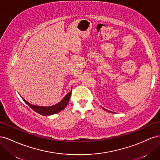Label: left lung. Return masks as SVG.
Returning <instances> with one entry per match:
<instances>
[{"mask_svg": "<svg viewBox=\"0 0 160 160\" xmlns=\"http://www.w3.org/2000/svg\"><path fill=\"white\" fill-rule=\"evenodd\" d=\"M104 110H106V109H104ZM106 111H107V110H106Z\"/></svg>", "mask_w": 160, "mask_h": 160, "instance_id": "obj_1", "label": "left lung"}]
</instances>
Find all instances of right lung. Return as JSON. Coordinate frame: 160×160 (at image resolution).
<instances>
[{"mask_svg": "<svg viewBox=\"0 0 160 160\" xmlns=\"http://www.w3.org/2000/svg\"><path fill=\"white\" fill-rule=\"evenodd\" d=\"M71 93H72V90L69 93L66 94V97L61 100V102H60L58 104H56V105H53L52 107H39V106H36V105H32V104H31L28 102H27L25 99H23L22 98L27 105L33 109L34 111L40 114V115L46 116V115H53V114H56L59 112L62 111L63 108H65V107L67 106V104H68V102H69L70 100V98L71 97Z\"/></svg>", "mask_w": 160, "mask_h": 160, "instance_id": "right-lung-1", "label": "right lung"}]
</instances>
